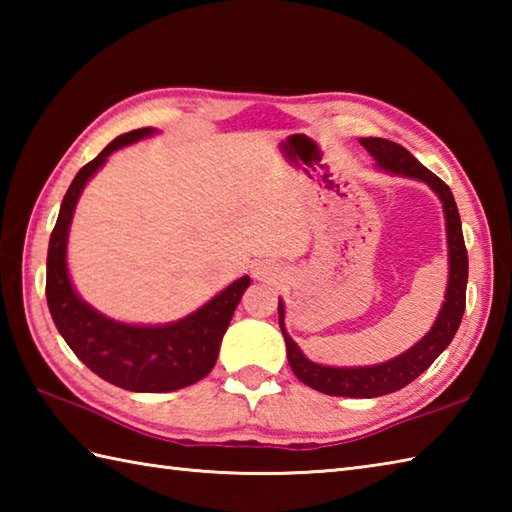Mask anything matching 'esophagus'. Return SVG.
<instances>
[{
    "instance_id": "34e87169",
    "label": "esophagus",
    "mask_w": 512,
    "mask_h": 512,
    "mask_svg": "<svg viewBox=\"0 0 512 512\" xmlns=\"http://www.w3.org/2000/svg\"><path fill=\"white\" fill-rule=\"evenodd\" d=\"M250 275H253V279L257 281H264V284H277L281 279V270L270 262H257L253 270H250Z\"/></svg>"
}]
</instances>
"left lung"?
<instances>
[{"label":"left lung","mask_w":512,"mask_h":512,"mask_svg":"<svg viewBox=\"0 0 512 512\" xmlns=\"http://www.w3.org/2000/svg\"><path fill=\"white\" fill-rule=\"evenodd\" d=\"M369 156H374L376 169L394 176L411 178L424 182L438 195L442 202L444 226H447V248H449V279L447 292H444L442 308L433 321L431 330L422 339L411 345L409 350L389 358L385 363L363 365V367H332L323 363H314L301 352V347L292 341L286 330V306L284 299H279V328L284 334L288 363L292 372L306 383L308 387L321 391L328 396H345V398H376L391 394L407 387L411 380H416L422 372H427L431 363L447 350L453 341L455 332L460 328L464 306H466V281H469V255H466L462 222L458 213V204L451 189L444 184L436 173L413 158L405 147L391 143L387 138H361L358 140Z\"/></svg>","instance_id":"1"}]
</instances>
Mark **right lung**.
<instances>
[{"instance_id": "right-lung-1", "label": "right lung", "mask_w": 512, "mask_h": 512, "mask_svg": "<svg viewBox=\"0 0 512 512\" xmlns=\"http://www.w3.org/2000/svg\"><path fill=\"white\" fill-rule=\"evenodd\" d=\"M156 134L158 129L151 127L121 134L76 173L50 235L46 264L48 308L65 343L96 376L136 394L176 391L198 383L209 374L220 354L222 336L233 319L237 303L250 286V277L242 275L187 317L158 325L107 317L76 292L68 268V237L85 184L96 176V171L114 151Z\"/></svg>"}]
</instances>
